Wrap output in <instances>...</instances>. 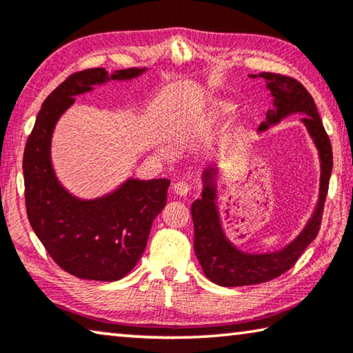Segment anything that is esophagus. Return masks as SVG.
<instances>
[{
  "label": "esophagus",
  "instance_id": "esophagus-1",
  "mask_svg": "<svg viewBox=\"0 0 353 353\" xmlns=\"http://www.w3.org/2000/svg\"><path fill=\"white\" fill-rule=\"evenodd\" d=\"M190 191V185L185 181H179L174 183V193L179 196H187Z\"/></svg>",
  "mask_w": 353,
  "mask_h": 353
}]
</instances>
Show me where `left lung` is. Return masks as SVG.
<instances>
[{"label":"left lung","instance_id":"1","mask_svg":"<svg viewBox=\"0 0 353 353\" xmlns=\"http://www.w3.org/2000/svg\"><path fill=\"white\" fill-rule=\"evenodd\" d=\"M259 76L266 81L268 90L274 98V107L266 113V123H261L259 129H268V126L279 123L290 113H305L302 123L307 126L321 157L319 201L305 229L285 249L272 254H244L229 243L224 235L214 205L212 172L207 171L204 174L205 188L202 191V198L191 204V216L194 224V252L205 277L221 286L265 283L282 276L296 265L308 244L318 236L332 174L333 154L330 139L321 121L312 94L301 82L290 76L276 73H260ZM252 77H256V74H252Z\"/></svg>","mask_w":353,"mask_h":353}]
</instances>
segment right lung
<instances>
[{
	"label": "right lung",
	"instance_id": "add662e5",
	"mask_svg": "<svg viewBox=\"0 0 353 353\" xmlns=\"http://www.w3.org/2000/svg\"><path fill=\"white\" fill-rule=\"evenodd\" d=\"M143 70L88 68L68 76L50 93L29 134L23 174L26 213L35 235L59 268L83 280L115 282L140 260L154 218L166 204L168 179H129L105 198L79 201L57 182L50 160L51 135L59 117L76 101L109 79H132Z\"/></svg>",
	"mask_w": 353,
	"mask_h": 353
}]
</instances>
